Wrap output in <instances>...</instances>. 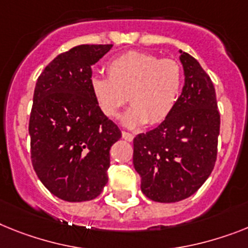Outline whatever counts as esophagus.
<instances>
[{
	"mask_svg": "<svg viewBox=\"0 0 248 248\" xmlns=\"http://www.w3.org/2000/svg\"><path fill=\"white\" fill-rule=\"evenodd\" d=\"M122 137H124V140H127V141H132L134 140V135L130 134V132H127V131H122Z\"/></svg>",
	"mask_w": 248,
	"mask_h": 248,
	"instance_id": "esophagus-1",
	"label": "esophagus"
}]
</instances>
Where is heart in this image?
Returning a JSON list of instances; mask_svg holds the SVG:
<instances>
[{"label": "heart", "instance_id": "heart-1", "mask_svg": "<svg viewBox=\"0 0 248 248\" xmlns=\"http://www.w3.org/2000/svg\"><path fill=\"white\" fill-rule=\"evenodd\" d=\"M107 78L91 82L93 98L108 118H117L127 103L124 122L130 127L159 124L176 107L183 87V69L174 59L145 51H127L109 60Z\"/></svg>", "mask_w": 248, "mask_h": 248}]
</instances>
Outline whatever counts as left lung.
Instances as JSON below:
<instances>
[{
    "label": "left lung",
    "mask_w": 248,
    "mask_h": 248,
    "mask_svg": "<svg viewBox=\"0 0 248 248\" xmlns=\"http://www.w3.org/2000/svg\"><path fill=\"white\" fill-rule=\"evenodd\" d=\"M185 83L172 113L134 139V166L141 190L160 203L193 195L217 160L220 116L216 89L198 60L180 51Z\"/></svg>",
    "instance_id": "obj_1"
}]
</instances>
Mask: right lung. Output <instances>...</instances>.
I'll return each instance as SVG.
<instances>
[{
	"label": "right lung",
	"mask_w": 248,
	"mask_h": 248,
	"mask_svg": "<svg viewBox=\"0 0 248 248\" xmlns=\"http://www.w3.org/2000/svg\"><path fill=\"white\" fill-rule=\"evenodd\" d=\"M107 45H78L59 54L36 80L29 121L31 163L47 190L66 202L97 198L108 182L118 126L93 98L92 65Z\"/></svg>",
	"instance_id": "right-lung-1"
}]
</instances>
